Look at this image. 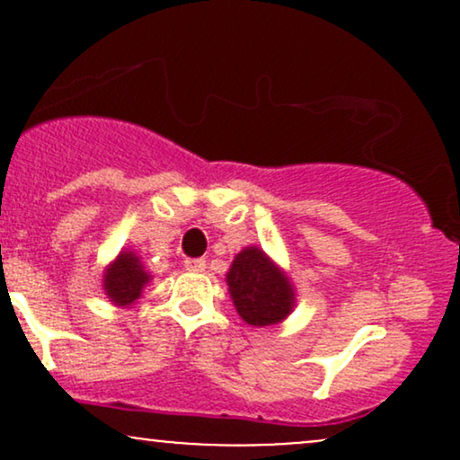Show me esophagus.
<instances>
[{
    "label": "esophagus",
    "instance_id": "34e87169",
    "mask_svg": "<svg viewBox=\"0 0 460 460\" xmlns=\"http://www.w3.org/2000/svg\"><path fill=\"white\" fill-rule=\"evenodd\" d=\"M188 272H203L205 270V260H186L183 261Z\"/></svg>",
    "mask_w": 460,
    "mask_h": 460
}]
</instances>
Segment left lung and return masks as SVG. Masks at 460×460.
<instances>
[{
	"instance_id": "left-lung-1",
	"label": "left lung",
	"mask_w": 460,
	"mask_h": 460,
	"mask_svg": "<svg viewBox=\"0 0 460 460\" xmlns=\"http://www.w3.org/2000/svg\"><path fill=\"white\" fill-rule=\"evenodd\" d=\"M234 307L251 326H272L288 320L296 307V288L288 272L260 246H246L226 272Z\"/></svg>"
}]
</instances>
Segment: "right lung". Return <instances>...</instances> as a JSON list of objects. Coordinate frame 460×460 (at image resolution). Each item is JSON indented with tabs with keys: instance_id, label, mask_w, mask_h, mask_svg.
Instances as JSON below:
<instances>
[{
	"instance_id": "add662e5",
	"label": "right lung",
	"mask_w": 460,
	"mask_h": 460,
	"mask_svg": "<svg viewBox=\"0 0 460 460\" xmlns=\"http://www.w3.org/2000/svg\"><path fill=\"white\" fill-rule=\"evenodd\" d=\"M151 279V272L145 268L138 252L131 248H120L119 255L105 266L102 288L116 307H134Z\"/></svg>"
}]
</instances>
